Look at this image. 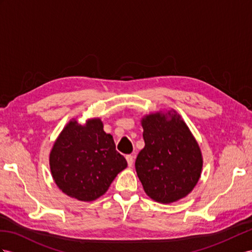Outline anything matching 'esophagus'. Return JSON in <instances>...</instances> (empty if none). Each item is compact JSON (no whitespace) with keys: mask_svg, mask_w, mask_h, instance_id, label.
<instances>
[{"mask_svg":"<svg viewBox=\"0 0 252 252\" xmlns=\"http://www.w3.org/2000/svg\"><path fill=\"white\" fill-rule=\"evenodd\" d=\"M126 160H127V165L130 166V167H132V166H133V163H134V158H133V156H131V154H127V156L126 157Z\"/></svg>","mask_w":252,"mask_h":252,"instance_id":"34e87169","label":"esophagus"}]
</instances>
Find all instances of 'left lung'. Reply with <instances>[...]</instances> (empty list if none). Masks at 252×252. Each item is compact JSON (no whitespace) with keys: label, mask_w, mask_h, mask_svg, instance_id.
<instances>
[{"label":"left lung","mask_w":252,"mask_h":252,"mask_svg":"<svg viewBox=\"0 0 252 252\" xmlns=\"http://www.w3.org/2000/svg\"><path fill=\"white\" fill-rule=\"evenodd\" d=\"M141 126L145 147L135 168L144 190L166 204L186 197L198 183L203 164L189 126L176 111L147 115Z\"/></svg>","instance_id":"left-lung-1"}]
</instances>
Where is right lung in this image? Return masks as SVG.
I'll return each instance as SVG.
<instances>
[{
	"label": "right lung",
	"instance_id": "add662e5",
	"mask_svg": "<svg viewBox=\"0 0 252 252\" xmlns=\"http://www.w3.org/2000/svg\"><path fill=\"white\" fill-rule=\"evenodd\" d=\"M126 166L99 118L88 119L83 126L70 120L50 153V169L56 185L81 201H94L104 195Z\"/></svg>",
	"mask_w": 252,
	"mask_h": 252
}]
</instances>
